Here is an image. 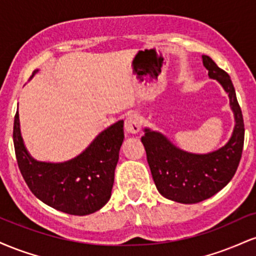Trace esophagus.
<instances>
[{
    "mask_svg": "<svg viewBox=\"0 0 256 256\" xmlns=\"http://www.w3.org/2000/svg\"><path fill=\"white\" fill-rule=\"evenodd\" d=\"M125 130L128 134H137L140 130V122L136 114H131L125 120Z\"/></svg>",
    "mask_w": 256,
    "mask_h": 256,
    "instance_id": "1",
    "label": "esophagus"
}]
</instances>
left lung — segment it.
<instances>
[{
  "label": "left lung",
  "instance_id": "obj_1",
  "mask_svg": "<svg viewBox=\"0 0 256 256\" xmlns=\"http://www.w3.org/2000/svg\"><path fill=\"white\" fill-rule=\"evenodd\" d=\"M201 58L208 77L216 79L228 96L234 125L228 142L213 152L196 154L183 150L162 132L150 128H144L142 137L158 192L164 198L185 204L212 198L228 184L238 167L244 142L242 112L230 76L207 55Z\"/></svg>",
  "mask_w": 256,
  "mask_h": 256
}]
</instances>
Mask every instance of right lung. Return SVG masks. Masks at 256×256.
I'll return each instance as SVG.
<instances>
[{
    "label": "right lung",
    "mask_w": 256,
    "mask_h": 256,
    "mask_svg": "<svg viewBox=\"0 0 256 256\" xmlns=\"http://www.w3.org/2000/svg\"><path fill=\"white\" fill-rule=\"evenodd\" d=\"M13 142L20 172L38 200L60 212L88 216L101 210L110 198L124 142V120L106 128L80 154L62 162L40 161L32 156L22 140L18 112Z\"/></svg>",
    "instance_id": "1"
}]
</instances>
